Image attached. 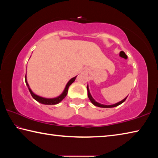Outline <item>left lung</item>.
Returning a JSON list of instances; mask_svg holds the SVG:
<instances>
[{"instance_id":"obj_1","label":"left lung","mask_w":158,"mask_h":158,"mask_svg":"<svg viewBox=\"0 0 158 158\" xmlns=\"http://www.w3.org/2000/svg\"><path fill=\"white\" fill-rule=\"evenodd\" d=\"M87 90H88V97H89V100H90V102L93 103V105H94L95 106H98V107H102V108H111V107H115V106H117L121 105V104H122L123 102H124L125 101V100H126V98H127V96L125 98H124L123 100L120 101L119 102H117L116 104H114V105H102V104L100 103H98L96 102L94 99H93V98L92 97V95H90V91H89V85H87Z\"/></svg>"}]
</instances>
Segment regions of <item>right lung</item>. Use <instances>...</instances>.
<instances>
[{"instance_id": "add662e5", "label": "right lung", "mask_w": 158, "mask_h": 158, "mask_svg": "<svg viewBox=\"0 0 158 158\" xmlns=\"http://www.w3.org/2000/svg\"><path fill=\"white\" fill-rule=\"evenodd\" d=\"M76 77H77V76L73 77V78H72L70 80H69V81L68 82V84H66L65 88V89H64L63 92L61 93L59 96H58V97L54 98H45L41 97V96L35 95L33 91H32L31 89H30V87H29V85L27 82V79H26V74L25 76V81H26V85H27L28 88V90H29V91H30V93L31 94L32 97H33L35 100L38 102H40V103L43 104V105H56V104H58L59 102H60L66 97L67 94H68V89H69V85H70L74 81H75Z\"/></svg>"}]
</instances>
